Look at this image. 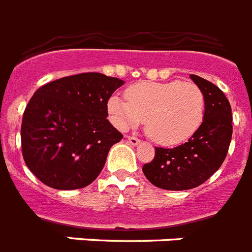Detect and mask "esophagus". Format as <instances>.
<instances>
[{"label": "esophagus", "instance_id": "34e87169", "mask_svg": "<svg viewBox=\"0 0 252 252\" xmlns=\"http://www.w3.org/2000/svg\"><path fill=\"white\" fill-rule=\"evenodd\" d=\"M126 140H128V142H129L130 145H133V146L138 145V144L141 142L137 137H134V136H128V138H126Z\"/></svg>", "mask_w": 252, "mask_h": 252}]
</instances>
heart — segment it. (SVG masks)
<instances>
[{"label": "heart", "instance_id": "1", "mask_svg": "<svg viewBox=\"0 0 252 252\" xmlns=\"http://www.w3.org/2000/svg\"><path fill=\"white\" fill-rule=\"evenodd\" d=\"M108 100V112L120 128L138 126L145 120L146 134L161 145L187 141L203 124L205 98L192 82L141 81Z\"/></svg>", "mask_w": 252, "mask_h": 252}]
</instances>
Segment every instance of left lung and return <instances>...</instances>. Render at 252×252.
Returning a JSON list of instances; mask_svg holds the SVG:
<instances>
[{"label":"left lung","instance_id":"8db88e82","mask_svg":"<svg viewBox=\"0 0 252 252\" xmlns=\"http://www.w3.org/2000/svg\"><path fill=\"white\" fill-rule=\"evenodd\" d=\"M189 77L205 98L203 124L186 144L156 148L153 161L142 166L146 179L162 189L184 191L203 184L222 165L231 141L233 118L225 94L201 77Z\"/></svg>","mask_w":252,"mask_h":252}]
</instances>
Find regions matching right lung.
<instances>
[{"instance_id":"1","label":"right lung","mask_w":252,"mask_h":252,"mask_svg":"<svg viewBox=\"0 0 252 252\" xmlns=\"http://www.w3.org/2000/svg\"><path fill=\"white\" fill-rule=\"evenodd\" d=\"M124 81L81 73L35 91L21 128L22 154L37 179L56 189L93 183L123 134L108 120L107 103Z\"/></svg>"}]
</instances>
